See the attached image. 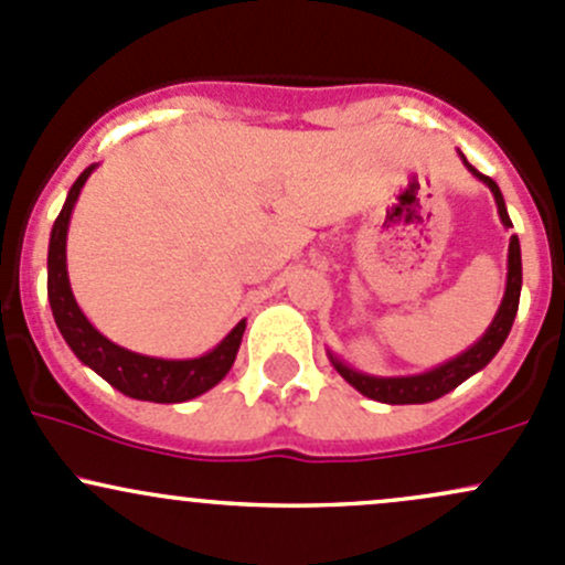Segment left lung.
Wrapping results in <instances>:
<instances>
[{
    "label": "left lung",
    "instance_id": "obj_1",
    "mask_svg": "<svg viewBox=\"0 0 565 565\" xmlns=\"http://www.w3.org/2000/svg\"><path fill=\"white\" fill-rule=\"evenodd\" d=\"M462 162L468 164V159L462 157ZM471 173H477L487 186L492 189V198L498 203V213H501V222L507 227H512V218H509L507 205H503V194L498 189V183L492 178H487L479 173L473 164H468ZM520 287H522V263H520V241L518 235H512V243H509V276H507V295H503L501 308H498L495 319H492L490 330L473 343L468 352H462L460 358L444 362L441 367L436 371L423 373V376H406V379H373L365 376V373L352 371V367L341 365L338 360L335 367L354 390H360L365 397H373V401H382V403H392V406H406V403H430L436 397L447 395L449 390H455L457 384L466 382L468 376H473L477 371L482 367L498 354V349L503 347L507 341L509 330H512L514 317H518V306H520Z\"/></svg>",
    "mask_w": 565,
    "mask_h": 565
}]
</instances>
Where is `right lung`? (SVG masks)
<instances>
[{
	"label": "right lung",
	"mask_w": 565,
	"mask_h": 565,
	"mask_svg": "<svg viewBox=\"0 0 565 565\" xmlns=\"http://www.w3.org/2000/svg\"><path fill=\"white\" fill-rule=\"evenodd\" d=\"M92 170L94 164L83 170L78 181L73 183L67 203H64L51 230V246H47V300H51L56 328L64 335V341L70 343V349L78 354L83 365L97 371L105 382L113 384L118 392H124V395L153 403L192 401V397L216 387L227 376V371L235 362L237 347H241L246 322H237L235 330L213 352L198 360L142 358V354L116 347L103 332L94 330L73 298L67 278V254H64L70 213H73L75 200H78L83 183L92 175Z\"/></svg>",
	"instance_id": "right-lung-1"
}]
</instances>
